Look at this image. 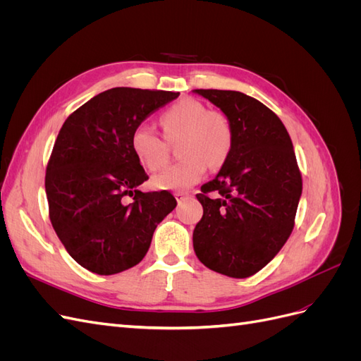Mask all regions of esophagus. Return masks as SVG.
Instances as JSON below:
<instances>
[{
  "mask_svg": "<svg viewBox=\"0 0 361 361\" xmlns=\"http://www.w3.org/2000/svg\"><path fill=\"white\" fill-rule=\"evenodd\" d=\"M187 195H188V192H183V191H178V192H174V199L178 200V203H180L182 200H185L187 199Z\"/></svg>",
  "mask_w": 361,
  "mask_h": 361,
  "instance_id": "1",
  "label": "esophagus"
}]
</instances>
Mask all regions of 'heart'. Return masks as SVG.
I'll use <instances>...</instances> for the list:
<instances>
[{
  "mask_svg": "<svg viewBox=\"0 0 361 361\" xmlns=\"http://www.w3.org/2000/svg\"><path fill=\"white\" fill-rule=\"evenodd\" d=\"M161 126L167 140H176L178 164L152 176V188L161 191L187 190L197 183L207 164L218 169L227 161L233 145V130L227 117L194 99H183L161 114ZM130 149L147 170L159 169L166 161V143L149 125H140L130 135Z\"/></svg>",
  "mask_w": 361,
  "mask_h": 361,
  "instance_id": "1",
  "label": "heart"
}]
</instances>
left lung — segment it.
I'll use <instances>...</instances> for the list:
<instances>
[{"instance_id": "obj_1", "label": "left lung", "mask_w": 361, "mask_h": 361, "mask_svg": "<svg viewBox=\"0 0 361 361\" xmlns=\"http://www.w3.org/2000/svg\"><path fill=\"white\" fill-rule=\"evenodd\" d=\"M192 92L220 108L233 130L231 155L197 194L203 216L194 251L209 269L245 279L274 259L292 232L302 191L297 158L285 125L255 97Z\"/></svg>"}]
</instances>
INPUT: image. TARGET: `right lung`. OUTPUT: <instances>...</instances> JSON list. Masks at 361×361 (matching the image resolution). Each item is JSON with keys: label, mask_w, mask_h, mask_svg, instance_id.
I'll use <instances>...</instances> for the list:
<instances>
[{"label": "right lung", "mask_w": 361, "mask_h": 361, "mask_svg": "<svg viewBox=\"0 0 361 361\" xmlns=\"http://www.w3.org/2000/svg\"><path fill=\"white\" fill-rule=\"evenodd\" d=\"M178 96L116 87L92 97L60 129L45 178L49 218L72 259L94 274H117L143 260L157 226L176 207L167 191L137 190L149 178L130 135Z\"/></svg>", "instance_id": "1"}]
</instances>
